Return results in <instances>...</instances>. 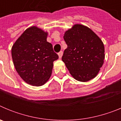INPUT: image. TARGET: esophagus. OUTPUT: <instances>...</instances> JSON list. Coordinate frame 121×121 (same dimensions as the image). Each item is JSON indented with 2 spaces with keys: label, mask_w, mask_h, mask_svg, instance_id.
Returning <instances> with one entry per match:
<instances>
[{
  "label": "esophagus",
  "mask_w": 121,
  "mask_h": 121,
  "mask_svg": "<svg viewBox=\"0 0 121 121\" xmlns=\"http://www.w3.org/2000/svg\"><path fill=\"white\" fill-rule=\"evenodd\" d=\"M62 55H63V52L62 51H60L59 53H58V56H59V59H61Z\"/></svg>",
  "instance_id": "obj_1"
}]
</instances>
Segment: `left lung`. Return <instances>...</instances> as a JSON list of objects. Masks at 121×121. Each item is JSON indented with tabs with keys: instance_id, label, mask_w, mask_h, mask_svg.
Instances as JSON below:
<instances>
[{
	"instance_id": "obj_1",
	"label": "left lung",
	"mask_w": 121,
	"mask_h": 121,
	"mask_svg": "<svg viewBox=\"0 0 121 121\" xmlns=\"http://www.w3.org/2000/svg\"><path fill=\"white\" fill-rule=\"evenodd\" d=\"M64 39L67 45L62 57L76 80L87 82L96 76L104 64V45L90 28L75 24L66 31Z\"/></svg>"
}]
</instances>
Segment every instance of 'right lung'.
Returning <instances> with one entry per match:
<instances>
[{
    "label": "right lung",
    "mask_w": 121,
    "mask_h": 121,
    "mask_svg": "<svg viewBox=\"0 0 121 121\" xmlns=\"http://www.w3.org/2000/svg\"><path fill=\"white\" fill-rule=\"evenodd\" d=\"M48 33L37 26L28 28L15 42L11 55L15 68L30 85L42 86L48 81L53 62L59 56L47 41Z\"/></svg>",
    "instance_id": "1"
}]
</instances>
